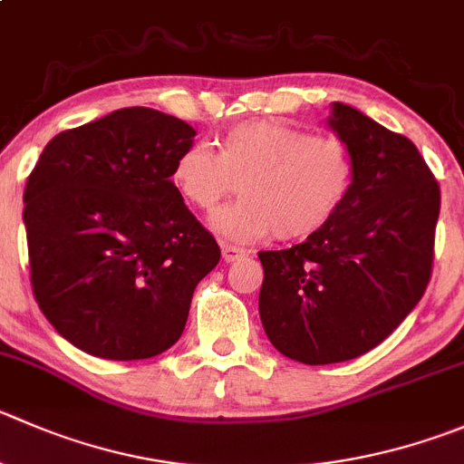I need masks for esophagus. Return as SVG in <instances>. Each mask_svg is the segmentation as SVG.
Instances as JSON below:
<instances>
[{
    "mask_svg": "<svg viewBox=\"0 0 464 464\" xmlns=\"http://www.w3.org/2000/svg\"><path fill=\"white\" fill-rule=\"evenodd\" d=\"M245 256H249V251L242 249V246L227 245V242H224V245H222V258L227 260V263H236V260L245 258Z\"/></svg>",
    "mask_w": 464,
    "mask_h": 464,
    "instance_id": "esophagus-1",
    "label": "esophagus"
}]
</instances>
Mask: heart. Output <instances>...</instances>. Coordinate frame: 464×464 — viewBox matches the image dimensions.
<instances>
[{"label":"heart","instance_id":"heart-1","mask_svg":"<svg viewBox=\"0 0 464 464\" xmlns=\"http://www.w3.org/2000/svg\"><path fill=\"white\" fill-rule=\"evenodd\" d=\"M353 165L335 136H310L278 120H246L219 138V151L195 142L179 154L172 181L197 210L213 213L240 188L242 199L213 218L233 242L322 231L346 201Z\"/></svg>","mask_w":464,"mask_h":464}]
</instances>
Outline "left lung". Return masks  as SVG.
<instances>
[{"label": "left lung", "instance_id": "8db88e82", "mask_svg": "<svg viewBox=\"0 0 464 464\" xmlns=\"http://www.w3.org/2000/svg\"><path fill=\"white\" fill-rule=\"evenodd\" d=\"M328 124L352 156L346 201L301 245L258 254L265 333L304 365L362 356L408 317L430 281L440 215L438 181L406 136L340 102Z\"/></svg>", "mask_w": 464, "mask_h": 464}]
</instances>
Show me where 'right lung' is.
<instances>
[{
	"instance_id": "right-lung-1",
	"label": "right lung",
	"mask_w": 464,
	"mask_h": 464,
	"mask_svg": "<svg viewBox=\"0 0 464 464\" xmlns=\"http://www.w3.org/2000/svg\"><path fill=\"white\" fill-rule=\"evenodd\" d=\"M195 129L133 106L49 140L24 188L31 287L67 342L106 361L168 352L219 245L172 183Z\"/></svg>"
}]
</instances>
